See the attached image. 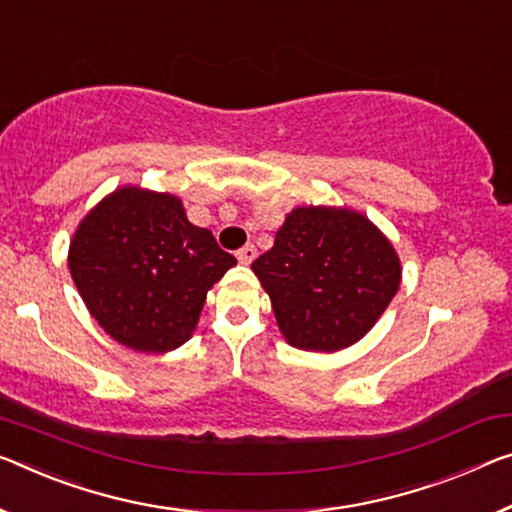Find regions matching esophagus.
Wrapping results in <instances>:
<instances>
[{"label":"esophagus","instance_id":"1","mask_svg":"<svg viewBox=\"0 0 512 512\" xmlns=\"http://www.w3.org/2000/svg\"><path fill=\"white\" fill-rule=\"evenodd\" d=\"M254 258H256V247L254 245H245L238 251V261L242 265H251V263H254Z\"/></svg>","mask_w":512,"mask_h":512}]
</instances>
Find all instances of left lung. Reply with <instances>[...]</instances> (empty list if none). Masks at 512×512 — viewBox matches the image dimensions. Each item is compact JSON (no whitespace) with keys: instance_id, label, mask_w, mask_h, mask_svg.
Segmentation results:
<instances>
[{"instance_id":"8db88e82","label":"left lung","mask_w":512,"mask_h":512,"mask_svg":"<svg viewBox=\"0 0 512 512\" xmlns=\"http://www.w3.org/2000/svg\"><path fill=\"white\" fill-rule=\"evenodd\" d=\"M293 348L338 352L371 332L403 279L391 240L364 212L297 206L251 263Z\"/></svg>"}]
</instances>
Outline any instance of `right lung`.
I'll use <instances>...</instances> for the list:
<instances>
[{"mask_svg":"<svg viewBox=\"0 0 512 512\" xmlns=\"http://www.w3.org/2000/svg\"><path fill=\"white\" fill-rule=\"evenodd\" d=\"M238 263L169 192L116 187L82 217L68 267L86 309L121 345L162 355L190 341L208 290Z\"/></svg>","mask_w":512,"mask_h":512,"instance_id":"obj_1","label":"right lung"}]
</instances>
